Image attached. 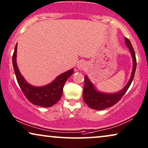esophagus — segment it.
<instances>
[{"instance_id":"esophagus-1","label":"esophagus","mask_w":148,"mask_h":148,"mask_svg":"<svg viewBox=\"0 0 148 148\" xmlns=\"http://www.w3.org/2000/svg\"><path fill=\"white\" fill-rule=\"evenodd\" d=\"M77 67L78 69L79 70L84 69L86 68L85 62H83V61H80V62H79L77 63Z\"/></svg>"}]
</instances>
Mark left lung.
Returning <instances> with one entry per match:
<instances>
[{
	"label": "left lung",
	"instance_id": "obj_1",
	"mask_svg": "<svg viewBox=\"0 0 148 148\" xmlns=\"http://www.w3.org/2000/svg\"><path fill=\"white\" fill-rule=\"evenodd\" d=\"M125 39V43L129 49V51L131 53L132 58H133V69L130 77L128 80L126 85L122 90L114 93H105L98 90L95 87L94 84L90 82L87 75L84 77L85 83H84L83 97L84 102L87 104L90 108L95 110H103L108 107L114 106L121 99L126 92L127 91L128 88L130 87L135 75V73L137 66V61H136L135 53L134 49L132 46L130 41L127 38Z\"/></svg>",
	"mask_w": 148,
	"mask_h": 148
}]
</instances>
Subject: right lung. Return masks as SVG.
Returning <instances> with one entry per match:
<instances>
[{"mask_svg": "<svg viewBox=\"0 0 148 148\" xmlns=\"http://www.w3.org/2000/svg\"><path fill=\"white\" fill-rule=\"evenodd\" d=\"M17 47H15L12 61L17 81L23 93L32 104L43 107H49L56 104L62 95L65 82L73 73V69L60 74L51 83L43 86H34L28 83L20 73L16 62Z\"/></svg>", "mask_w": 148, "mask_h": 148, "instance_id": "right-lung-1", "label": "right lung"}]
</instances>
